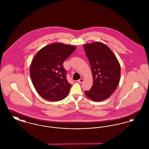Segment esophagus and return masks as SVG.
Here are the masks:
<instances>
[{
    "label": "esophagus",
    "mask_w": 149,
    "mask_h": 149,
    "mask_svg": "<svg viewBox=\"0 0 149 149\" xmlns=\"http://www.w3.org/2000/svg\"><path fill=\"white\" fill-rule=\"evenodd\" d=\"M84 81V79L83 78H81L80 79H79L78 80V82L79 83H81Z\"/></svg>",
    "instance_id": "obj_1"
}]
</instances>
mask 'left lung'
<instances>
[{
	"instance_id": "8db88e82",
	"label": "left lung",
	"mask_w": 149,
	"mask_h": 149,
	"mask_svg": "<svg viewBox=\"0 0 149 149\" xmlns=\"http://www.w3.org/2000/svg\"><path fill=\"white\" fill-rule=\"evenodd\" d=\"M92 72L93 84L85 95L93 101L109 97L120 82V67L113 52L106 45L94 42L83 45Z\"/></svg>"
}]
</instances>
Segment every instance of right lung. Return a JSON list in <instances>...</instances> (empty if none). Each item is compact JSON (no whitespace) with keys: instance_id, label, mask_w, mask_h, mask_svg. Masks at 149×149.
Wrapping results in <instances>:
<instances>
[{"instance_id":"add662e5","label":"right lung","mask_w":149,"mask_h":149,"mask_svg":"<svg viewBox=\"0 0 149 149\" xmlns=\"http://www.w3.org/2000/svg\"><path fill=\"white\" fill-rule=\"evenodd\" d=\"M76 49L72 45L53 43L39 50L33 57L30 76L36 91L43 99L57 102L68 95L71 85L63 64Z\"/></svg>"}]
</instances>
